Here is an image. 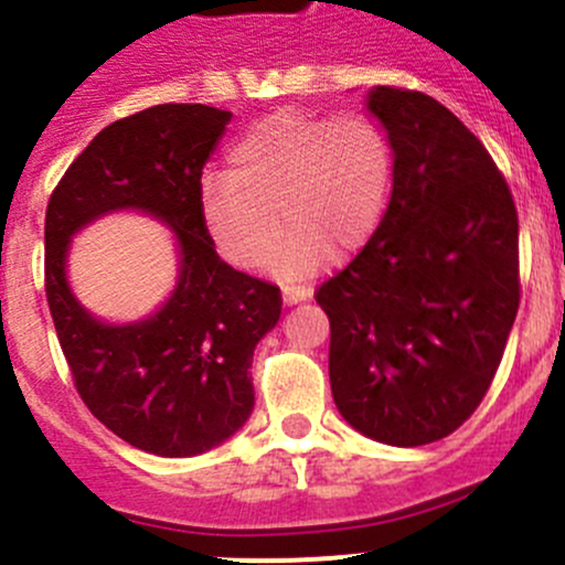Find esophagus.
I'll use <instances>...</instances> for the list:
<instances>
[{
	"mask_svg": "<svg viewBox=\"0 0 565 565\" xmlns=\"http://www.w3.org/2000/svg\"><path fill=\"white\" fill-rule=\"evenodd\" d=\"M281 298H284V303H287V306H298V303H303V300L311 298V289H306V287H284L281 289Z\"/></svg>",
	"mask_w": 565,
	"mask_h": 565,
	"instance_id": "1",
	"label": "esophagus"
}]
</instances>
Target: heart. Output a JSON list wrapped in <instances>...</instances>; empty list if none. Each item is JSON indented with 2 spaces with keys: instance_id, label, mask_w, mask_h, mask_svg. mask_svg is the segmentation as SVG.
<instances>
[{
  "instance_id": "1",
  "label": "heart",
  "mask_w": 565,
  "mask_h": 565,
  "mask_svg": "<svg viewBox=\"0 0 565 565\" xmlns=\"http://www.w3.org/2000/svg\"><path fill=\"white\" fill-rule=\"evenodd\" d=\"M393 145L366 114L278 111L230 150V172L199 182V221L230 265H265L278 281H306L380 230L393 191ZM282 221H277V215Z\"/></svg>"
}]
</instances>
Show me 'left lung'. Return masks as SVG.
Here are the masks:
<instances>
[{"label": "left lung", "mask_w": 565, "mask_h": 565, "mask_svg": "<svg viewBox=\"0 0 565 565\" xmlns=\"http://www.w3.org/2000/svg\"><path fill=\"white\" fill-rule=\"evenodd\" d=\"M366 108L393 145L385 218L317 292L330 391L347 424L415 448L481 404L520 309V221L503 174L457 114L413 89Z\"/></svg>", "instance_id": "left-lung-1"}]
</instances>
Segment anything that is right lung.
Wrapping results in <instances>:
<instances>
[{"label":"right lung","mask_w":565,"mask_h":565,"mask_svg":"<svg viewBox=\"0 0 565 565\" xmlns=\"http://www.w3.org/2000/svg\"><path fill=\"white\" fill-rule=\"evenodd\" d=\"M230 111L161 104L117 119L71 163L45 210V298L73 383L89 413L134 448L196 457L250 418V361L281 317L273 284L215 254L199 221L204 163ZM136 209L175 232L170 298L136 323H106L72 295L66 254L76 231Z\"/></svg>","instance_id":"1"}]
</instances>
